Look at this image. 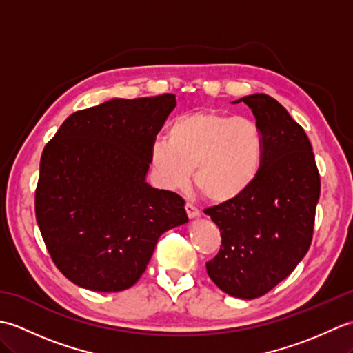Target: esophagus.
<instances>
[{
    "label": "esophagus",
    "instance_id": "1",
    "mask_svg": "<svg viewBox=\"0 0 353 353\" xmlns=\"http://www.w3.org/2000/svg\"><path fill=\"white\" fill-rule=\"evenodd\" d=\"M185 211H186V215H188L190 219H197V216L200 215L199 209L194 206V205H191V203H186L185 205Z\"/></svg>",
    "mask_w": 353,
    "mask_h": 353
}]
</instances>
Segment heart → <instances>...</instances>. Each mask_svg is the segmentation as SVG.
<instances>
[{
	"label": "heart",
	"instance_id": "heart-1",
	"mask_svg": "<svg viewBox=\"0 0 353 353\" xmlns=\"http://www.w3.org/2000/svg\"><path fill=\"white\" fill-rule=\"evenodd\" d=\"M264 157V137L249 118L194 110L172 119L167 142L156 141L150 162L168 190L194 183L214 203H229L250 188Z\"/></svg>",
	"mask_w": 353,
	"mask_h": 353
}]
</instances>
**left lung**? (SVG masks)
Segmentation results:
<instances>
[{
    "mask_svg": "<svg viewBox=\"0 0 353 353\" xmlns=\"http://www.w3.org/2000/svg\"><path fill=\"white\" fill-rule=\"evenodd\" d=\"M264 137L256 181L241 197L205 209L219 226L220 252L206 262L221 291L239 299L264 296L283 281L312 241L320 174L305 130L267 94L243 97Z\"/></svg>",
    "mask_w": 353,
    "mask_h": 353,
    "instance_id": "8db88e82",
    "label": "left lung"
}]
</instances>
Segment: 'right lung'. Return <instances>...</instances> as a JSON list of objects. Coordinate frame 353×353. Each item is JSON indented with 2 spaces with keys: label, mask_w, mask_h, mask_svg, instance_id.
<instances>
[{
  "label": "right lung",
  "mask_w": 353,
  "mask_h": 353,
  "mask_svg": "<svg viewBox=\"0 0 353 353\" xmlns=\"http://www.w3.org/2000/svg\"><path fill=\"white\" fill-rule=\"evenodd\" d=\"M176 95L112 99L74 112L41 156L36 221L56 267L81 288H130L157 239L188 223L185 200L145 177Z\"/></svg>",
  "instance_id": "add662e5"
}]
</instances>
